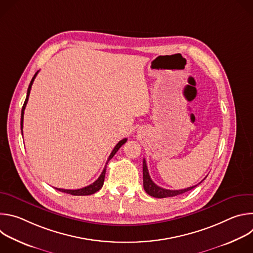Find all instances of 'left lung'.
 Returning a JSON list of instances; mask_svg holds the SVG:
<instances>
[{"label":"left lung","mask_w":253,"mask_h":253,"mask_svg":"<svg viewBox=\"0 0 253 253\" xmlns=\"http://www.w3.org/2000/svg\"><path fill=\"white\" fill-rule=\"evenodd\" d=\"M143 186H144V190H145L146 193L149 194L150 196H153L156 198H165V197H173V196H177V195H180L182 193H185V192L193 189L197 185H194L192 187H188L185 189H180V190H169V189H164L162 187H159L151 180L149 172H148V168L146 165V161H145V159H143Z\"/></svg>","instance_id":"8db88e82"}]
</instances>
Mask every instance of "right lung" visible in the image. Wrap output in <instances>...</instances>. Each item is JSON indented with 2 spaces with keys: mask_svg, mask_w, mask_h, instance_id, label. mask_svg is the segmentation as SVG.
Returning <instances> with one entry per match:
<instances>
[{
  "mask_svg": "<svg viewBox=\"0 0 253 253\" xmlns=\"http://www.w3.org/2000/svg\"><path fill=\"white\" fill-rule=\"evenodd\" d=\"M39 73V71L36 72V74L34 75V77L32 78L31 80V83L29 85V88H28V91H27V97H26V100L24 102V105H23V108H22V113H21V130H22V135H23V121H24V111H25V108H26V105L28 103V100H29V96H30V91H31V88H32V85H33V82L36 78V76H37V74ZM127 141L126 138L122 139L121 141L118 142L117 145L114 147V149L112 150L109 158H108V161H109L110 159L113 158V156L116 154V152L119 150V148L123 145V144ZM108 161L106 163V165L108 164ZM104 167L101 175L99 176V178L96 180V181L86 187H83L81 189H75V190H71V189H61V188H56L57 190L61 191V192H65V193H68V194H71V195H76V196H82V195H91V194H94L95 192H97L98 190H100L104 184V179H105V173H106V166Z\"/></svg>",
  "mask_w": 253,
  "mask_h": 253,
  "instance_id": "add662e5",
  "label": "right lung"
}]
</instances>
